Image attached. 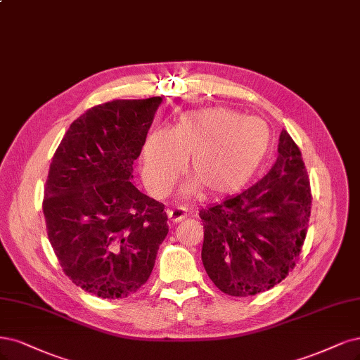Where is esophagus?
<instances>
[{
  "label": "esophagus",
  "instance_id": "34e87169",
  "mask_svg": "<svg viewBox=\"0 0 360 360\" xmlns=\"http://www.w3.org/2000/svg\"><path fill=\"white\" fill-rule=\"evenodd\" d=\"M167 213H168V219H169L172 223H177V221L183 220L184 217H188V210H184V208H181V207L169 208Z\"/></svg>",
  "mask_w": 360,
  "mask_h": 360
}]
</instances>
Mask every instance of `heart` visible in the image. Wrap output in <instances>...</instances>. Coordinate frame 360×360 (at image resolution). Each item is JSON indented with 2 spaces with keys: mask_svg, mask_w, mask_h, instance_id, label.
Instances as JSON below:
<instances>
[{
  "mask_svg": "<svg viewBox=\"0 0 360 360\" xmlns=\"http://www.w3.org/2000/svg\"><path fill=\"white\" fill-rule=\"evenodd\" d=\"M271 147V132L257 117L225 108L186 113L172 131L156 129L143 148V179L155 196H165L188 160V193L237 192L249 181Z\"/></svg>",
  "mask_w": 360,
  "mask_h": 360,
  "instance_id": "obj_1",
  "label": "heart"
}]
</instances>
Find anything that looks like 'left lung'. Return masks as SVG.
Wrapping results in <instances>:
<instances>
[{
  "label": "left lung",
  "mask_w": 360,
  "mask_h": 360,
  "mask_svg": "<svg viewBox=\"0 0 360 360\" xmlns=\"http://www.w3.org/2000/svg\"><path fill=\"white\" fill-rule=\"evenodd\" d=\"M311 200L300 147L283 129L278 158L264 179L200 210L201 257L216 288L250 296L286 278L302 250Z\"/></svg>",
  "instance_id": "left-lung-1"
}]
</instances>
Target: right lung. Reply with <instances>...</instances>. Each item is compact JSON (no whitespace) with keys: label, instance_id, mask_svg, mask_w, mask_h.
<instances>
[{"label":"right lung","instance_id":"1","mask_svg":"<svg viewBox=\"0 0 360 360\" xmlns=\"http://www.w3.org/2000/svg\"><path fill=\"white\" fill-rule=\"evenodd\" d=\"M160 96L115 100L74 120L44 186L47 237L70 280L103 300L128 298L148 280L168 233L164 204L132 179Z\"/></svg>","mask_w":360,"mask_h":360}]
</instances>
